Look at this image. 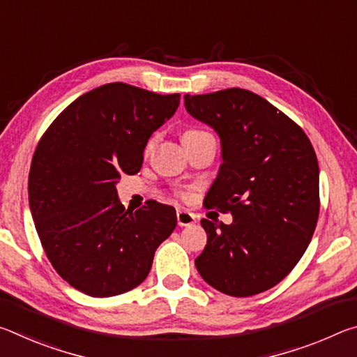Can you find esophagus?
Instances as JSON below:
<instances>
[{"mask_svg":"<svg viewBox=\"0 0 357 357\" xmlns=\"http://www.w3.org/2000/svg\"><path fill=\"white\" fill-rule=\"evenodd\" d=\"M176 219H178L179 227H190L192 223L195 222V214H192L185 209H179L176 213Z\"/></svg>","mask_w":357,"mask_h":357,"instance_id":"1","label":"esophagus"}]
</instances>
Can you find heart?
Listing matches in <instances>:
<instances>
[{
    "instance_id": "1",
    "label": "heart",
    "mask_w": 357,
    "mask_h": 357,
    "mask_svg": "<svg viewBox=\"0 0 357 357\" xmlns=\"http://www.w3.org/2000/svg\"><path fill=\"white\" fill-rule=\"evenodd\" d=\"M193 132H198V130H192V132H187V134H193ZM151 144H153V140H151V142H149V144H148V146H151Z\"/></svg>"
}]
</instances>
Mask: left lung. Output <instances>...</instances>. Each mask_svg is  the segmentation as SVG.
<instances>
[{"label":"left lung","mask_w":357,"mask_h":357,"mask_svg":"<svg viewBox=\"0 0 357 357\" xmlns=\"http://www.w3.org/2000/svg\"><path fill=\"white\" fill-rule=\"evenodd\" d=\"M185 110L220 137L222 160L204 206L231 213L208 219L195 266L220 293L247 298L291 273L310 244L319 214L315 149L293 119L241 88L184 96Z\"/></svg>","instance_id":"8db88e82"}]
</instances>
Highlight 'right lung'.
<instances>
[{
	"instance_id": "right-lung-1",
	"label": "right lung",
	"mask_w": 357,
	"mask_h": 357,
	"mask_svg": "<svg viewBox=\"0 0 357 357\" xmlns=\"http://www.w3.org/2000/svg\"><path fill=\"white\" fill-rule=\"evenodd\" d=\"M178 105L179 94L107 83L66 107L39 140L29 209L47 258L78 291L110 298L138 287L176 227L168 204L126 211L116 183L140 172L149 137Z\"/></svg>"
}]
</instances>
